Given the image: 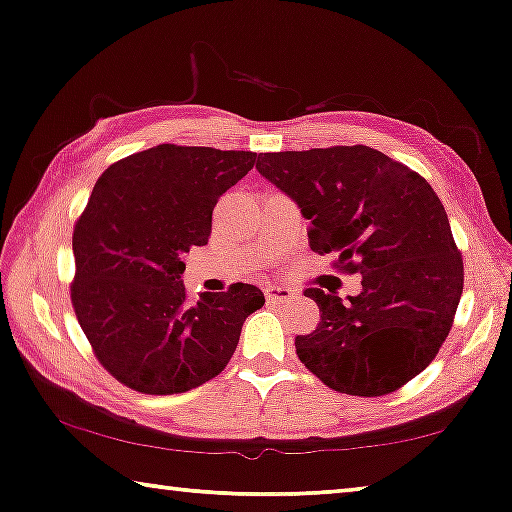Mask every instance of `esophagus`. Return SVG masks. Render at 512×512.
Instances as JSON below:
<instances>
[{
  "label": "esophagus",
  "mask_w": 512,
  "mask_h": 512,
  "mask_svg": "<svg viewBox=\"0 0 512 512\" xmlns=\"http://www.w3.org/2000/svg\"><path fill=\"white\" fill-rule=\"evenodd\" d=\"M293 296H296V291L289 289V286H265V298H268L270 303H286V300H291Z\"/></svg>",
  "instance_id": "34e87169"
}]
</instances>
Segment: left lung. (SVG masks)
I'll return each instance as SVG.
<instances>
[{"mask_svg":"<svg viewBox=\"0 0 512 512\" xmlns=\"http://www.w3.org/2000/svg\"><path fill=\"white\" fill-rule=\"evenodd\" d=\"M256 170L310 221V247L359 272L361 293L305 289L321 321L296 354L326 387L384 396L436 359L450 333L464 261L429 181L370 146L261 153Z\"/></svg>","mask_w":512,"mask_h":512,"instance_id":"1","label":"left lung"}]
</instances>
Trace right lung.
<instances>
[{"mask_svg":"<svg viewBox=\"0 0 512 512\" xmlns=\"http://www.w3.org/2000/svg\"><path fill=\"white\" fill-rule=\"evenodd\" d=\"M256 163L251 151L158 144L104 170L74 226L72 305L97 361L142 394H184L228 366L265 298L254 284L186 296L184 254Z\"/></svg>","mask_w":512,"mask_h":512,"instance_id":"right-lung-1","label":"right lung"}]
</instances>
